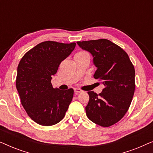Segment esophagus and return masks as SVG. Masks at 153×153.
I'll list each match as a JSON object with an SVG mask.
<instances>
[{
  "label": "esophagus",
  "instance_id": "esophagus-1",
  "mask_svg": "<svg viewBox=\"0 0 153 153\" xmlns=\"http://www.w3.org/2000/svg\"><path fill=\"white\" fill-rule=\"evenodd\" d=\"M82 92V91H81V89L79 88H74V93L77 94V93H81Z\"/></svg>",
  "mask_w": 153,
  "mask_h": 153
}]
</instances>
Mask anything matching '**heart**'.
Returning <instances> with one entry per match:
<instances>
[{"mask_svg": "<svg viewBox=\"0 0 153 153\" xmlns=\"http://www.w3.org/2000/svg\"><path fill=\"white\" fill-rule=\"evenodd\" d=\"M85 53V52H83V51H81V52H79V53ZM76 53V54H77Z\"/></svg>", "mask_w": 153, "mask_h": 153, "instance_id": "obj_1", "label": "heart"}]
</instances>
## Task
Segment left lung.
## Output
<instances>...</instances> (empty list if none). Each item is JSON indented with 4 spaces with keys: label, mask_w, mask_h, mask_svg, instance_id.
Wrapping results in <instances>:
<instances>
[{
    "label": "left lung",
    "mask_w": 153,
    "mask_h": 153,
    "mask_svg": "<svg viewBox=\"0 0 153 153\" xmlns=\"http://www.w3.org/2000/svg\"><path fill=\"white\" fill-rule=\"evenodd\" d=\"M76 43L93 56L97 68L94 78L99 79L104 85L99 95L88 92V118L102 127L111 126L125 116L130 106L135 90L134 68L126 52L108 39Z\"/></svg>",
    "instance_id": "8db88e82"
}]
</instances>
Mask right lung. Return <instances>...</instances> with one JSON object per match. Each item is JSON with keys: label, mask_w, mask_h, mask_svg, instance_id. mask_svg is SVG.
<instances>
[{"label": "right lung", "mask_w": 153, "mask_h": 153, "mask_svg": "<svg viewBox=\"0 0 153 153\" xmlns=\"http://www.w3.org/2000/svg\"><path fill=\"white\" fill-rule=\"evenodd\" d=\"M76 43L46 41L23 56L17 68L16 86L22 106L37 124L51 126L64 118L74 90L53 88L51 81L60 62L70 55Z\"/></svg>", "instance_id": "right-lung-1"}]
</instances>
